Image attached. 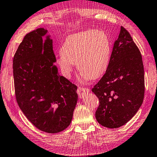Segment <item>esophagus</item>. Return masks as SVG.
Here are the masks:
<instances>
[{"label":"esophagus","mask_w":157,"mask_h":157,"mask_svg":"<svg viewBox=\"0 0 157 157\" xmlns=\"http://www.w3.org/2000/svg\"><path fill=\"white\" fill-rule=\"evenodd\" d=\"M89 92V89L87 88H82L79 87L78 89V94L80 98H83L86 95V94Z\"/></svg>","instance_id":"esophagus-1"}]
</instances>
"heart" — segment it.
Returning <instances> with one entry per match:
<instances>
[{"label": "heart", "mask_w": 157, "mask_h": 157, "mask_svg": "<svg viewBox=\"0 0 157 157\" xmlns=\"http://www.w3.org/2000/svg\"><path fill=\"white\" fill-rule=\"evenodd\" d=\"M60 53L57 64L66 78H69L74 64H77L82 72V81L95 80L104 75L109 66L111 44L104 31L87 30L68 37Z\"/></svg>", "instance_id": "b5f03b06"}]
</instances>
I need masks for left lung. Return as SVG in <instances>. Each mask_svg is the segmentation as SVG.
<instances>
[{"mask_svg": "<svg viewBox=\"0 0 157 157\" xmlns=\"http://www.w3.org/2000/svg\"><path fill=\"white\" fill-rule=\"evenodd\" d=\"M92 91L99 101L95 112L97 121L108 128L126 124L143 103L145 85L142 57L129 32L123 27L114 43L106 72Z\"/></svg>", "mask_w": 157, "mask_h": 157, "instance_id": "1", "label": "left lung"}]
</instances>
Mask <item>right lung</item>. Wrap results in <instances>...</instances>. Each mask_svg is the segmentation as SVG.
Here are the masks:
<instances>
[{
	"label": "right lung",
	"instance_id": "1",
	"mask_svg": "<svg viewBox=\"0 0 157 157\" xmlns=\"http://www.w3.org/2000/svg\"><path fill=\"white\" fill-rule=\"evenodd\" d=\"M38 28L24 37L13 59L16 101L34 126L48 133L69 126L78 101L77 86L58 74L50 36Z\"/></svg>",
	"mask_w": 157,
	"mask_h": 157
}]
</instances>
